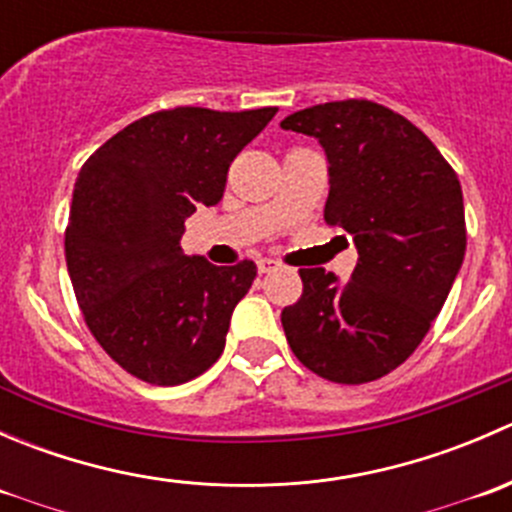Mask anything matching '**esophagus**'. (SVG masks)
I'll return each instance as SVG.
<instances>
[{
    "instance_id": "esophagus-1",
    "label": "esophagus",
    "mask_w": 512,
    "mask_h": 512,
    "mask_svg": "<svg viewBox=\"0 0 512 512\" xmlns=\"http://www.w3.org/2000/svg\"><path fill=\"white\" fill-rule=\"evenodd\" d=\"M257 270H260V275H267V272L277 270V262L270 257H262V260H257Z\"/></svg>"
}]
</instances>
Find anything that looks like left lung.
<instances>
[{
  "instance_id": "8db88e82",
  "label": "left lung",
  "mask_w": 512,
  "mask_h": 512,
  "mask_svg": "<svg viewBox=\"0 0 512 512\" xmlns=\"http://www.w3.org/2000/svg\"><path fill=\"white\" fill-rule=\"evenodd\" d=\"M329 160L324 220L354 237L352 280L299 270L302 297L282 309L294 356L334 384H366L404 364L441 312L466 255L456 170L409 118L366 98L292 113Z\"/></svg>"
}]
</instances>
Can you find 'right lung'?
I'll return each instance as SVG.
<instances>
[{"label":"right lung","mask_w":512,"mask_h":512,"mask_svg":"<svg viewBox=\"0 0 512 512\" xmlns=\"http://www.w3.org/2000/svg\"><path fill=\"white\" fill-rule=\"evenodd\" d=\"M275 106H178L143 116L81 165L64 235L86 327L121 369L156 386L195 379L220 359L255 262L183 255L185 218L220 203L227 168Z\"/></svg>","instance_id":"obj_1"}]
</instances>
